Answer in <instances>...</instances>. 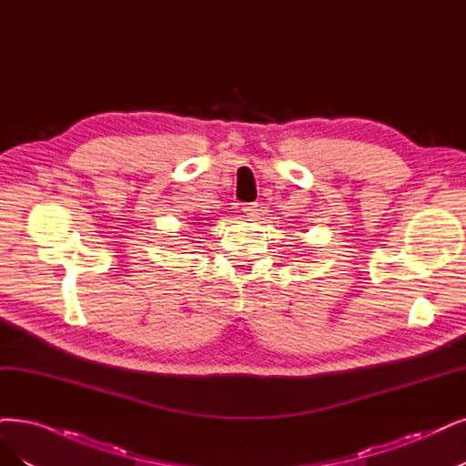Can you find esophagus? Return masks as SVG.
<instances>
[{"mask_svg":"<svg viewBox=\"0 0 466 466\" xmlns=\"http://www.w3.org/2000/svg\"><path fill=\"white\" fill-rule=\"evenodd\" d=\"M242 211H244L248 217L255 218L257 215H259V211H261V203H257V201H253V203H246V205L242 207Z\"/></svg>","mask_w":466,"mask_h":466,"instance_id":"esophagus-1","label":"esophagus"}]
</instances>
